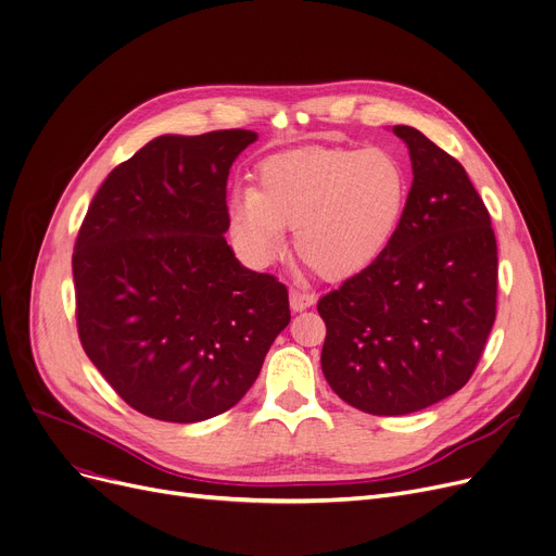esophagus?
Returning <instances> with one entry per match:
<instances>
[{
	"instance_id": "34e87169",
	"label": "esophagus",
	"mask_w": 556,
	"mask_h": 556,
	"mask_svg": "<svg viewBox=\"0 0 556 556\" xmlns=\"http://www.w3.org/2000/svg\"><path fill=\"white\" fill-rule=\"evenodd\" d=\"M288 300H290V308H293L295 313L306 311L308 306L315 304V295L313 293H304V290H298V288H290Z\"/></svg>"
}]
</instances>
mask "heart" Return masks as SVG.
Returning <instances> with one entry per match:
<instances>
[{"label":"heart","mask_w":556,"mask_h":556,"mask_svg":"<svg viewBox=\"0 0 556 556\" xmlns=\"http://www.w3.org/2000/svg\"><path fill=\"white\" fill-rule=\"evenodd\" d=\"M410 180L388 149H298L258 164V189H233V237L256 261L295 250L329 281L354 279L381 261L401 229Z\"/></svg>","instance_id":"b5f03b06"}]
</instances>
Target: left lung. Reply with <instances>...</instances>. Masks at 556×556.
<instances>
[{
    "label": "left lung",
    "mask_w": 556,
    "mask_h": 556,
    "mask_svg": "<svg viewBox=\"0 0 556 556\" xmlns=\"http://www.w3.org/2000/svg\"><path fill=\"white\" fill-rule=\"evenodd\" d=\"M413 187L388 254L317 302L323 371L349 405L410 415L469 381L495 319L498 250L464 166L413 126Z\"/></svg>",
    "instance_id": "obj_1"
}]
</instances>
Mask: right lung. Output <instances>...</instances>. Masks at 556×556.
<instances>
[{"instance_id": "obj_1", "label": "right lung", "mask_w": 556, "mask_h": 556, "mask_svg": "<svg viewBox=\"0 0 556 556\" xmlns=\"http://www.w3.org/2000/svg\"><path fill=\"white\" fill-rule=\"evenodd\" d=\"M258 135H160L116 166L72 270L87 358L137 413L195 424L237 405L288 327V290L227 245V175Z\"/></svg>"}]
</instances>
